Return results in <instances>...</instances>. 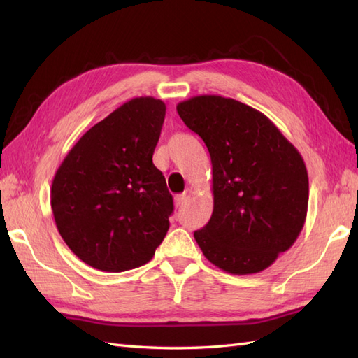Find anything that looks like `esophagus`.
Masks as SVG:
<instances>
[{
	"instance_id": "obj_1",
	"label": "esophagus",
	"mask_w": 358,
	"mask_h": 358,
	"mask_svg": "<svg viewBox=\"0 0 358 358\" xmlns=\"http://www.w3.org/2000/svg\"><path fill=\"white\" fill-rule=\"evenodd\" d=\"M186 199H187V195H186V194H180V195H175V199H173V203H175V208H181V206H183V204L186 203Z\"/></svg>"
}]
</instances>
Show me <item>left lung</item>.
Segmentation results:
<instances>
[{"instance_id": "obj_1", "label": "left lung", "mask_w": 358, "mask_h": 358, "mask_svg": "<svg viewBox=\"0 0 358 358\" xmlns=\"http://www.w3.org/2000/svg\"><path fill=\"white\" fill-rule=\"evenodd\" d=\"M177 112L210 155L214 210L194 232L204 257L234 275L264 271L305 226L309 180L300 152L264 113L232 98L199 95Z\"/></svg>"}]
</instances>
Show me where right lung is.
Listing matches in <instances>:
<instances>
[{"instance_id":"add662e5","label":"right lung","mask_w":358,"mask_h":358,"mask_svg":"<svg viewBox=\"0 0 358 358\" xmlns=\"http://www.w3.org/2000/svg\"><path fill=\"white\" fill-rule=\"evenodd\" d=\"M164 115L162 100L132 98L90 127L53 177L58 232L95 269L140 268L169 229L172 195L152 163Z\"/></svg>"}]
</instances>
